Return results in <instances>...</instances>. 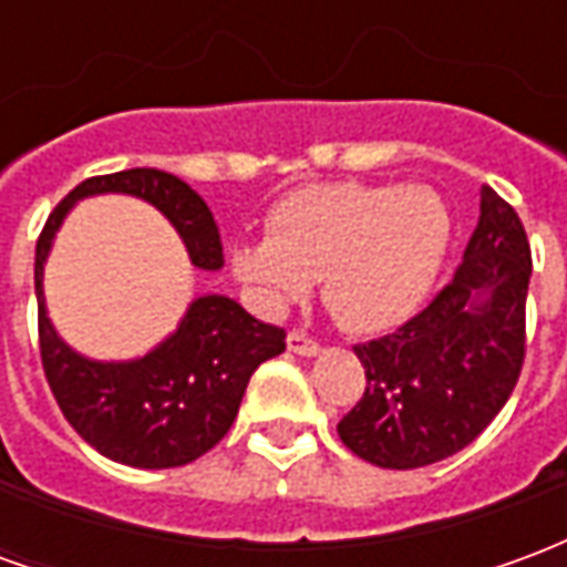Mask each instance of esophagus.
I'll list each match as a JSON object with an SVG mask.
<instances>
[{"label": "esophagus", "mask_w": 567, "mask_h": 567, "mask_svg": "<svg viewBox=\"0 0 567 567\" xmlns=\"http://www.w3.org/2000/svg\"><path fill=\"white\" fill-rule=\"evenodd\" d=\"M288 349H291L295 355H307V358L319 355V352H321V346L316 343L312 337H307V333H303V331H291V333H288Z\"/></svg>", "instance_id": "1"}]
</instances>
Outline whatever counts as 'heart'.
Wrapping results in <instances>:
<instances>
[{"label": "heart", "mask_w": 567, "mask_h": 567, "mask_svg": "<svg viewBox=\"0 0 567 567\" xmlns=\"http://www.w3.org/2000/svg\"><path fill=\"white\" fill-rule=\"evenodd\" d=\"M450 236V206L431 187L309 185L276 203L264 239L234 248V270L270 307L295 303L321 279V300L343 328L385 331L425 300Z\"/></svg>", "instance_id": "1"}]
</instances>
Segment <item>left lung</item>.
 Masks as SVG:
<instances>
[{"label":"left lung","instance_id":"left-lung-1","mask_svg":"<svg viewBox=\"0 0 567 567\" xmlns=\"http://www.w3.org/2000/svg\"><path fill=\"white\" fill-rule=\"evenodd\" d=\"M532 248L519 215L488 185L464 260L422 312L358 343L368 389L337 425L358 458L425 467L474 443L516 389L525 361Z\"/></svg>","mask_w":567,"mask_h":567}]
</instances>
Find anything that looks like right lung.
<instances>
[{"label": "right lung", "instance_id": "obj_1", "mask_svg": "<svg viewBox=\"0 0 567 567\" xmlns=\"http://www.w3.org/2000/svg\"><path fill=\"white\" fill-rule=\"evenodd\" d=\"M93 194L142 197L173 221L199 270H221V236L197 190L163 169L84 178L56 203L35 243L39 349L63 416L93 450L130 467H178L230 431L251 373L285 352V331L224 295L197 297L173 337L136 361H91L56 337L44 312V260L72 203Z\"/></svg>", "mask_w": 567, "mask_h": 567}]
</instances>
